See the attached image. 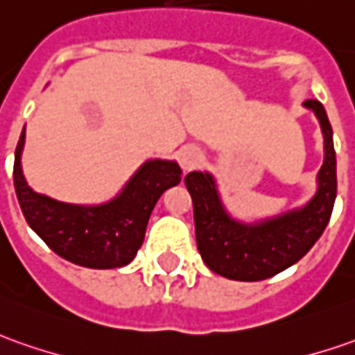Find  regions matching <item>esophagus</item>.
Instances as JSON below:
<instances>
[{"label": "esophagus", "instance_id": "1", "mask_svg": "<svg viewBox=\"0 0 355 355\" xmlns=\"http://www.w3.org/2000/svg\"><path fill=\"white\" fill-rule=\"evenodd\" d=\"M178 163H180L182 171L188 173V171L196 168L202 163V153L198 151L196 147H182L178 151Z\"/></svg>", "mask_w": 355, "mask_h": 355}]
</instances>
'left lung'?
<instances>
[{
	"mask_svg": "<svg viewBox=\"0 0 355 355\" xmlns=\"http://www.w3.org/2000/svg\"><path fill=\"white\" fill-rule=\"evenodd\" d=\"M305 107L319 118L324 134V163L319 171V190L305 208L279 218L245 225L225 214L208 173L184 177L194 204L196 245L211 272L239 282H259L276 276L303 259L329 225L336 200V153L332 128L319 101L309 98Z\"/></svg>",
	"mask_w": 355,
	"mask_h": 355,
	"instance_id": "8db88e82",
	"label": "left lung"
}]
</instances>
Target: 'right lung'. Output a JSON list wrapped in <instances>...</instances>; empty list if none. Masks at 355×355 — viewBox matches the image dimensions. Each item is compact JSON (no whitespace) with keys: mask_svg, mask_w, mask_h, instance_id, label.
Listing matches in <instances>:
<instances>
[{"mask_svg":"<svg viewBox=\"0 0 355 355\" xmlns=\"http://www.w3.org/2000/svg\"><path fill=\"white\" fill-rule=\"evenodd\" d=\"M23 146L25 130L15 149L13 182L26 223L56 254L85 268H120L132 262L146 237L151 209L182 175L175 161H147L112 202L71 206L36 194L26 184L21 171Z\"/></svg>","mask_w":355,"mask_h":355,"instance_id":"right-lung-1","label":"right lung"}]
</instances>
